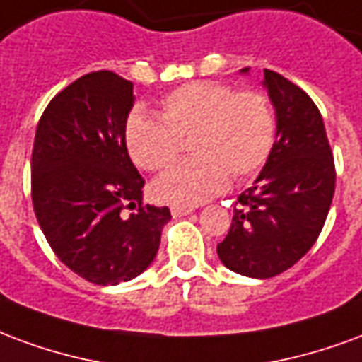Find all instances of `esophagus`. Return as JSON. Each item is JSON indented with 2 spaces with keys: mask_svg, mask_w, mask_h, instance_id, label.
Masks as SVG:
<instances>
[{
  "mask_svg": "<svg viewBox=\"0 0 362 362\" xmlns=\"http://www.w3.org/2000/svg\"><path fill=\"white\" fill-rule=\"evenodd\" d=\"M192 212V208L189 206H171V216L173 218H183V216H189Z\"/></svg>",
  "mask_w": 362,
  "mask_h": 362,
  "instance_id": "1",
  "label": "esophagus"
}]
</instances>
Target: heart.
Masks as SVG:
<instances>
[{
  "label": "heart",
  "mask_w": 362,
  "mask_h": 362,
  "mask_svg": "<svg viewBox=\"0 0 362 362\" xmlns=\"http://www.w3.org/2000/svg\"><path fill=\"white\" fill-rule=\"evenodd\" d=\"M194 156L152 185L160 202L192 206L212 199L231 183H243L262 170L276 139V117L260 92L197 81L162 100L160 117L134 112L125 125V146L139 168L168 170L183 142Z\"/></svg>",
  "instance_id": "obj_1"
}]
</instances>
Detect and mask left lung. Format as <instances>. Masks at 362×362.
I'll use <instances>...</instances> for the list:
<instances>
[{
	"mask_svg": "<svg viewBox=\"0 0 362 362\" xmlns=\"http://www.w3.org/2000/svg\"><path fill=\"white\" fill-rule=\"evenodd\" d=\"M262 86L276 110V141L255 185L239 194L228 237L218 245L226 268L257 279L274 278L307 255L336 189L334 156L315 102L274 71L264 69Z\"/></svg>",
	"mask_w": 362,
	"mask_h": 362,
	"instance_id": "obj_1",
	"label": "left lung"
}]
</instances>
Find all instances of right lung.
<instances>
[{"label": "right lung", "mask_w": 362, "mask_h": 362, "mask_svg": "<svg viewBox=\"0 0 362 362\" xmlns=\"http://www.w3.org/2000/svg\"><path fill=\"white\" fill-rule=\"evenodd\" d=\"M133 104L131 81L94 71L47 104L34 136L36 220L63 264L96 286L141 276L171 220L168 206L142 204L144 179L125 146Z\"/></svg>", "instance_id": "obj_1"}]
</instances>
